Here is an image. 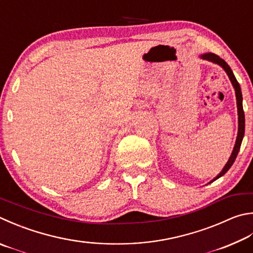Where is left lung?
<instances>
[{
  "instance_id": "8db88e82",
  "label": "left lung",
  "mask_w": 253,
  "mask_h": 253,
  "mask_svg": "<svg viewBox=\"0 0 253 253\" xmlns=\"http://www.w3.org/2000/svg\"><path fill=\"white\" fill-rule=\"evenodd\" d=\"M200 58L206 59V61H209L211 63H214L217 64V65L221 66L224 72L227 73V75L229 77V80H230L231 84L233 86V88H235L236 91V99H237V108H238V135H237V139H236V144L235 147H233V150L231 153L230 158L227 162V164L224 165V167L222 168V170L220 171L217 176H215L212 180L210 182H213L214 180H217L218 178L222 177L224 173H226L230 167L235 163V160L237 158V155L239 153V150H240V146H241V142L243 139V136H245V112H243V107H242V93H241V88H240V85H239L238 81L236 80L235 75H233V72L231 71L230 66L228 65V64L223 61L222 58H220L218 55H215L213 53H206V54H201L200 55Z\"/></svg>"
}]
</instances>
